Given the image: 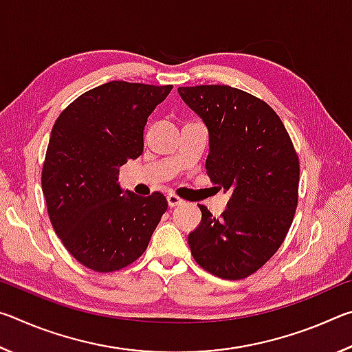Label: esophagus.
Returning a JSON list of instances; mask_svg holds the SVG:
<instances>
[{"instance_id":"1","label":"esophagus","mask_w":352,"mask_h":352,"mask_svg":"<svg viewBox=\"0 0 352 352\" xmlns=\"http://www.w3.org/2000/svg\"><path fill=\"white\" fill-rule=\"evenodd\" d=\"M182 204H183V199L178 197V195H175V194H168V205H169L170 208L178 206V205H182Z\"/></svg>"}]
</instances>
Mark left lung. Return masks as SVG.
Wrapping results in <instances>:
<instances>
[{"label":"left lung","instance_id":"left-lung-1","mask_svg":"<svg viewBox=\"0 0 352 352\" xmlns=\"http://www.w3.org/2000/svg\"><path fill=\"white\" fill-rule=\"evenodd\" d=\"M178 94L210 132L208 177L231 194L219 219L199 206L190 253L212 275L243 279L278 252L294 222L298 153L275 110L253 94L228 85L180 87Z\"/></svg>","mask_w":352,"mask_h":352}]
</instances>
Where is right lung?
I'll use <instances>...</instances> for the list:
<instances>
[{
  "label": "right lung",
  "mask_w": 352,
  "mask_h": 352,
  "mask_svg": "<svg viewBox=\"0 0 352 352\" xmlns=\"http://www.w3.org/2000/svg\"><path fill=\"white\" fill-rule=\"evenodd\" d=\"M170 90L113 80L80 94L54 122L41 170L47 216L87 269L110 273L132 264L168 210L162 192L122 195L118 175L142 153L147 118Z\"/></svg>",
  "instance_id": "add662e5"
}]
</instances>
